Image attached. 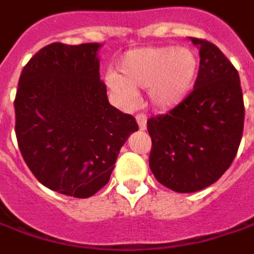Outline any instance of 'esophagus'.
Here are the masks:
<instances>
[{
	"label": "esophagus",
	"mask_w": 254,
	"mask_h": 254,
	"mask_svg": "<svg viewBox=\"0 0 254 254\" xmlns=\"http://www.w3.org/2000/svg\"><path fill=\"white\" fill-rule=\"evenodd\" d=\"M137 124H138V128L140 130H146V126H147V117L144 114H137L136 116Z\"/></svg>",
	"instance_id": "esophagus-1"
}]
</instances>
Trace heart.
Listing matches in <instances>:
<instances>
[{"instance_id": "obj_1", "label": "heart", "mask_w": 254, "mask_h": 254, "mask_svg": "<svg viewBox=\"0 0 254 254\" xmlns=\"http://www.w3.org/2000/svg\"><path fill=\"white\" fill-rule=\"evenodd\" d=\"M198 69V58L188 47H144L128 52L118 64L120 75H110L107 83L127 100L149 88L150 104L166 111L190 95Z\"/></svg>"}]
</instances>
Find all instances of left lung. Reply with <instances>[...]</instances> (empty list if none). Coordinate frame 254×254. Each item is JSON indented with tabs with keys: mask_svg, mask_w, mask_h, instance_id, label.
I'll return each mask as SVG.
<instances>
[{
	"mask_svg": "<svg viewBox=\"0 0 254 254\" xmlns=\"http://www.w3.org/2000/svg\"><path fill=\"white\" fill-rule=\"evenodd\" d=\"M190 42L199 49L193 91L168 114L147 120L149 166L162 185L181 193L204 190L223 176L237 154L245 126L237 69L208 40Z\"/></svg>",
	"mask_w": 254,
	"mask_h": 254,
	"instance_id": "left-lung-1",
	"label": "left lung"
}]
</instances>
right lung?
<instances>
[{
  "label": "right lung",
  "instance_id": "right-lung-1",
  "mask_svg": "<svg viewBox=\"0 0 254 254\" xmlns=\"http://www.w3.org/2000/svg\"><path fill=\"white\" fill-rule=\"evenodd\" d=\"M98 43H52L23 67L14 100L15 136L46 188L89 198L110 181L120 149L138 130L113 107L100 79Z\"/></svg>",
  "mask_w": 254,
  "mask_h": 254
}]
</instances>
